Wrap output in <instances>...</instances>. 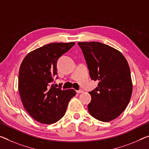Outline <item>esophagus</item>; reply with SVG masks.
Listing matches in <instances>:
<instances>
[{"mask_svg": "<svg viewBox=\"0 0 149 149\" xmlns=\"http://www.w3.org/2000/svg\"><path fill=\"white\" fill-rule=\"evenodd\" d=\"M83 92H84V91H83V90H82V89H80V90H79V91H77V93H79V94L82 93Z\"/></svg>", "mask_w": 149, "mask_h": 149, "instance_id": "34e87169", "label": "esophagus"}]
</instances>
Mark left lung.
<instances>
[{
    "mask_svg": "<svg viewBox=\"0 0 149 149\" xmlns=\"http://www.w3.org/2000/svg\"><path fill=\"white\" fill-rule=\"evenodd\" d=\"M88 65L91 79L98 81L89 92L91 115L109 122L127 108L132 92L130 68L125 57L114 48L98 42H79Z\"/></svg>",
    "mask_w": 149,
    "mask_h": 149,
    "instance_id": "obj_1",
    "label": "left lung"
}]
</instances>
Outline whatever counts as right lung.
Instances as JSON below:
<instances>
[{"instance_id":"obj_1","label":"right lung","mask_w":149,"mask_h":149,"mask_svg":"<svg viewBox=\"0 0 149 149\" xmlns=\"http://www.w3.org/2000/svg\"><path fill=\"white\" fill-rule=\"evenodd\" d=\"M75 42H54L27 54L20 65L19 91L24 108L29 115L42 124L51 125L65 114L68 102L76 95L74 89L56 88L52 77L57 75L59 57Z\"/></svg>"}]
</instances>
